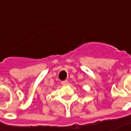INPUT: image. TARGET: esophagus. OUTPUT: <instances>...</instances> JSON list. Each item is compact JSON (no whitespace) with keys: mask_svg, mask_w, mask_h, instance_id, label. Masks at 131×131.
<instances>
[{"mask_svg":"<svg viewBox=\"0 0 131 131\" xmlns=\"http://www.w3.org/2000/svg\"><path fill=\"white\" fill-rule=\"evenodd\" d=\"M67 80H64V81H62L61 82V84L62 85H63V86H66V85H67Z\"/></svg>","mask_w":131,"mask_h":131,"instance_id":"obj_1","label":"esophagus"}]
</instances>
